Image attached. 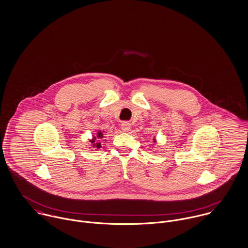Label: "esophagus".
Instances as JSON below:
<instances>
[{"label": "esophagus", "mask_w": 248, "mask_h": 248, "mask_svg": "<svg viewBox=\"0 0 248 248\" xmlns=\"http://www.w3.org/2000/svg\"><path fill=\"white\" fill-rule=\"evenodd\" d=\"M121 129L124 131V132H129L131 130V124L127 121L125 122H122L121 124Z\"/></svg>", "instance_id": "34e87169"}]
</instances>
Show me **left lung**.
Instances as JSON below:
<instances>
[{
  "label": "left lung",
  "instance_id": "obj_1",
  "mask_svg": "<svg viewBox=\"0 0 248 248\" xmlns=\"http://www.w3.org/2000/svg\"><path fill=\"white\" fill-rule=\"evenodd\" d=\"M154 140H155V139H154Z\"/></svg>",
  "mask_w": 248,
  "mask_h": 248
}]
</instances>
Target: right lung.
Masks as SVG:
<instances>
[{
    "label": "right lung",
    "mask_w": 248,
    "mask_h": 248,
    "mask_svg": "<svg viewBox=\"0 0 248 248\" xmlns=\"http://www.w3.org/2000/svg\"><path fill=\"white\" fill-rule=\"evenodd\" d=\"M104 138V134H103V132L102 131H98L97 132V134H96V136H93V139L92 140H90L89 141L92 143V145H93V147H95V148H101V142H98V139H103Z\"/></svg>",
    "instance_id": "1"
}]
</instances>
